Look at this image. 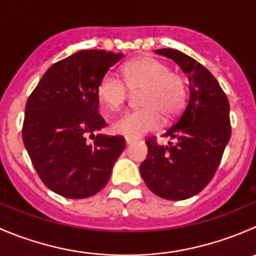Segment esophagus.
Wrapping results in <instances>:
<instances>
[{
	"mask_svg": "<svg viewBox=\"0 0 256 256\" xmlns=\"http://www.w3.org/2000/svg\"><path fill=\"white\" fill-rule=\"evenodd\" d=\"M125 141H126V144H132L135 140L131 138H125Z\"/></svg>",
	"mask_w": 256,
	"mask_h": 256,
	"instance_id": "obj_1",
	"label": "esophagus"
}]
</instances>
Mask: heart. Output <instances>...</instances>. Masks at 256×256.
<instances>
[{"label":"heart","instance_id":"1","mask_svg":"<svg viewBox=\"0 0 256 256\" xmlns=\"http://www.w3.org/2000/svg\"><path fill=\"white\" fill-rule=\"evenodd\" d=\"M124 82L109 73L100 79L96 94L106 112H120L128 99V92H140L141 109L125 114L112 124V131L126 138H138L158 128L162 116L176 118L184 109L188 82L184 76L154 56H141L122 68Z\"/></svg>","mask_w":256,"mask_h":256}]
</instances>
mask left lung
Listing matches in <instances>:
<instances>
[{
	"label": "left lung",
	"instance_id": "8db88e82",
	"mask_svg": "<svg viewBox=\"0 0 256 256\" xmlns=\"http://www.w3.org/2000/svg\"><path fill=\"white\" fill-rule=\"evenodd\" d=\"M156 53L174 59L190 76V100L176 122L164 136L176 138L170 146L147 138V158L141 177L150 190L170 200L198 194L212 180L230 138L229 102L218 80L206 66L187 54L171 48Z\"/></svg>",
	"mask_w": 256,
	"mask_h": 256
}]
</instances>
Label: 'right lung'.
I'll use <instances>...</instances> for the list:
<instances>
[{
	"instance_id": "1",
	"label": "right lung",
	"mask_w": 256,
	"mask_h": 256,
	"mask_svg": "<svg viewBox=\"0 0 256 256\" xmlns=\"http://www.w3.org/2000/svg\"><path fill=\"white\" fill-rule=\"evenodd\" d=\"M122 56L76 52L54 63L28 98L23 142L38 176L56 194L72 200L96 194L125 148L122 136L94 135L106 125L98 112V84Z\"/></svg>"
}]
</instances>
